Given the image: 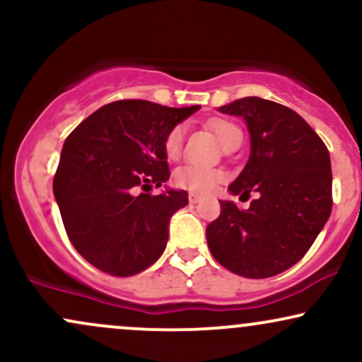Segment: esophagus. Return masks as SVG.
Masks as SVG:
<instances>
[{"instance_id":"esophagus-1","label":"esophagus","mask_w":362,"mask_h":362,"mask_svg":"<svg viewBox=\"0 0 362 362\" xmlns=\"http://www.w3.org/2000/svg\"><path fill=\"white\" fill-rule=\"evenodd\" d=\"M199 201H201V195H197V194H192V192L189 194V202H190V204H197Z\"/></svg>"}]
</instances>
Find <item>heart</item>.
<instances>
[{
  "instance_id": "heart-1",
  "label": "heart",
  "mask_w": 362,
  "mask_h": 362,
  "mask_svg": "<svg viewBox=\"0 0 362 362\" xmlns=\"http://www.w3.org/2000/svg\"><path fill=\"white\" fill-rule=\"evenodd\" d=\"M209 129L221 144L223 149L230 148L236 141H242V131L230 120L216 119L209 122ZM184 144V127H175L168 132L165 139V153L168 158H178ZM224 178L221 170L199 167V165H184L175 172V184L182 189L190 190L192 194H209L216 185Z\"/></svg>"
}]
</instances>
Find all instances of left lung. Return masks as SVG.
I'll return each mask as SVG.
<instances>
[{
  "mask_svg": "<svg viewBox=\"0 0 362 362\" xmlns=\"http://www.w3.org/2000/svg\"><path fill=\"white\" fill-rule=\"evenodd\" d=\"M218 110L242 117L250 134V156L228 190L257 197L245 211L219 201L207 245L238 276H277L303 259L332 213L330 155L308 122L281 103L245 97Z\"/></svg>",
  "mask_w": 362,
  "mask_h": 362,
  "instance_id": "obj_1",
  "label": "left lung"
}]
</instances>
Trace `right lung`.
<instances>
[{
  "label": "right lung",
  "mask_w": 362,
  "mask_h": 362,
  "mask_svg": "<svg viewBox=\"0 0 362 362\" xmlns=\"http://www.w3.org/2000/svg\"><path fill=\"white\" fill-rule=\"evenodd\" d=\"M201 105L165 107L148 100L107 103L78 126L61 151L54 197L66 233L83 259L112 276H134L160 259L172 216L187 206L170 178L165 139Z\"/></svg>",
  "instance_id": "obj_1"
}]
</instances>
